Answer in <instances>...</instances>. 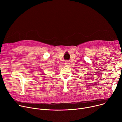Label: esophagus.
I'll use <instances>...</instances> for the list:
<instances>
[{
	"label": "esophagus",
	"mask_w": 122,
	"mask_h": 122,
	"mask_svg": "<svg viewBox=\"0 0 122 122\" xmlns=\"http://www.w3.org/2000/svg\"><path fill=\"white\" fill-rule=\"evenodd\" d=\"M65 65H66L67 66H69V65L70 64V63L69 61H66L65 63Z\"/></svg>",
	"instance_id": "1"
}]
</instances>
